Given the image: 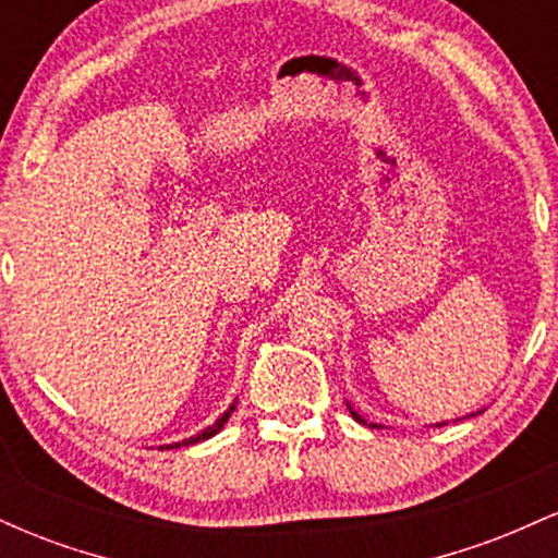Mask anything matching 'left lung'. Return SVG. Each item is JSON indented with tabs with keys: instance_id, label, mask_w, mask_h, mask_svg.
<instances>
[{
	"instance_id": "obj_1",
	"label": "left lung",
	"mask_w": 558,
	"mask_h": 558,
	"mask_svg": "<svg viewBox=\"0 0 558 558\" xmlns=\"http://www.w3.org/2000/svg\"><path fill=\"white\" fill-rule=\"evenodd\" d=\"M345 407H349L351 417H354L356 422H362V425H369V427H380V425H375V422H367V420H364L360 412H354V407H351V403H345ZM477 414H480V412H477ZM466 417H475V414H466ZM440 425H448V422H438V427H440Z\"/></svg>"
}]
</instances>
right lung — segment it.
Instances as JSON below:
<instances>
[{
	"label": "right lung",
	"instance_id": "right-lung-1",
	"mask_svg": "<svg viewBox=\"0 0 558 558\" xmlns=\"http://www.w3.org/2000/svg\"><path fill=\"white\" fill-rule=\"evenodd\" d=\"M235 403H239V399H235L233 403H230V407L226 409V412L220 414V417H217L213 425L209 427H204L202 433H196V435H191V438H185V440H181V444H170V446H159V451H162V448H181V446H194V444H202V440H207V438H213V435H217L222 430V425H226V422L230 420V414L235 412Z\"/></svg>",
	"mask_w": 558,
	"mask_h": 558
}]
</instances>
